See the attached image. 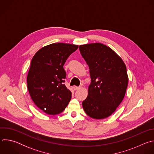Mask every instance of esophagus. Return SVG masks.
<instances>
[{
    "instance_id": "1",
    "label": "esophagus",
    "mask_w": 154,
    "mask_h": 154,
    "mask_svg": "<svg viewBox=\"0 0 154 154\" xmlns=\"http://www.w3.org/2000/svg\"><path fill=\"white\" fill-rule=\"evenodd\" d=\"M73 88H74V90H79V89L80 88V87H79V86H75L73 87Z\"/></svg>"
}]
</instances>
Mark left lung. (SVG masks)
Instances as JSON below:
<instances>
[{"instance_id":"8db88e82","label":"left lung","mask_w":154,"mask_h":154,"mask_svg":"<svg viewBox=\"0 0 154 154\" xmlns=\"http://www.w3.org/2000/svg\"><path fill=\"white\" fill-rule=\"evenodd\" d=\"M79 50L88 65L91 79L83 108L92 118H106L124 97L128 80L125 64L114 51L101 43L80 45Z\"/></svg>"}]
</instances>
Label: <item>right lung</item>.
<instances>
[{
  "instance_id": "right-lung-1",
  "label": "right lung",
  "mask_w": 154,
  "mask_h": 154,
  "mask_svg": "<svg viewBox=\"0 0 154 154\" xmlns=\"http://www.w3.org/2000/svg\"><path fill=\"white\" fill-rule=\"evenodd\" d=\"M77 45L54 43L39 49L33 56L27 75V88L35 104L44 112L61 113L71 99L64 83L63 65Z\"/></svg>"
}]
</instances>
